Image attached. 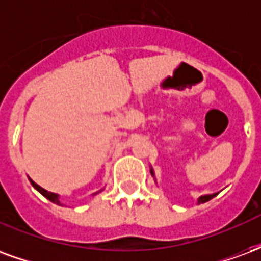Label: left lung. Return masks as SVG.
<instances>
[{
    "label": "left lung",
    "mask_w": 261,
    "mask_h": 261,
    "mask_svg": "<svg viewBox=\"0 0 261 261\" xmlns=\"http://www.w3.org/2000/svg\"><path fill=\"white\" fill-rule=\"evenodd\" d=\"M151 175L155 177V173H153V170L152 168H151ZM218 193H214V194H205V196H201V197H198V200H197V204H201V202H207L210 201L211 198H214V197L217 196Z\"/></svg>",
    "instance_id": "8db88e82"
}]
</instances>
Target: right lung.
Here are the masks:
<instances>
[{
	"mask_svg": "<svg viewBox=\"0 0 261 261\" xmlns=\"http://www.w3.org/2000/svg\"><path fill=\"white\" fill-rule=\"evenodd\" d=\"M29 181L32 183V186L35 187V189H36L37 192L40 193V194H43V196L46 197L47 200H50V201L54 202V204H57V205H63V204H61V201H60L59 194H56V193H51V192H47V190H44L43 187H40L39 185H36V183L32 180V179H29ZM95 194H96V193H93V196H95Z\"/></svg>",
	"mask_w": 261,
	"mask_h": 261,
	"instance_id": "right-lung-1",
	"label": "right lung"
}]
</instances>
